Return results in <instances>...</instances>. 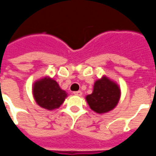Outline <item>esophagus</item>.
<instances>
[{"instance_id": "34e87169", "label": "esophagus", "mask_w": 156, "mask_h": 156, "mask_svg": "<svg viewBox=\"0 0 156 156\" xmlns=\"http://www.w3.org/2000/svg\"><path fill=\"white\" fill-rule=\"evenodd\" d=\"M73 94L78 95V96H81V95L83 94V93H82L81 91H75L73 92Z\"/></svg>"}]
</instances>
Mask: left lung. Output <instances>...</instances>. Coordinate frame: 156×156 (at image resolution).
I'll list each match as a JSON object with an SVG mask.
<instances>
[{
    "mask_svg": "<svg viewBox=\"0 0 156 156\" xmlns=\"http://www.w3.org/2000/svg\"><path fill=\"white\" fill-rule=\"evenodd\" d=\"M120 97V89L118 85L104 77L95 82L94 91L86 97L89 107L98 114L112 110L117 105Z\"/></svg>",
    "mask_w": 156,
    "mask_h": 156,
    "instance_id": "1",
    "label": "left lung"
}]
</instances>
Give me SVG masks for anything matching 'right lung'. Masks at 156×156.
<instances>
[{"label":"right lung","mask_w":156,"mask_h":156,"mask_svg":"<svg viewBox=\"0 0 156 156\" xmlns=\"http://www.w3.org/2000/svg\"><path fill=\"white\" fill-rule=\"evenodd\" d=\"M33 95L39 106L52 110L60 107L67 97V93L62 90L55 80L45 78L34 83Z\"/></svg>","instance_id":"right-lung-1"}]
</instances>
